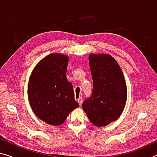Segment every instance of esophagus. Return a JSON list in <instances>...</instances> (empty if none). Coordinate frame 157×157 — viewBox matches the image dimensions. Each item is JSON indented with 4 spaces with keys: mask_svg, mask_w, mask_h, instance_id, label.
Segmentation results:
<instances>
[{
    "mask_svg": "<svg viewBox=\"0 0 157 157\" xmlns=\"http://www.w3.org/2000/svg\"><path fill=\"white\" fill-rule=\"evenodd\" d=\"M78 103H79V105H81L82 103H83V98H82V97H79V98H78Z\"/></svg>",
    "mask_w": 157,
    "mask_h": 157,
    "instance_id": "34e87169",
    "label": "esophagus"
}]
</instances>
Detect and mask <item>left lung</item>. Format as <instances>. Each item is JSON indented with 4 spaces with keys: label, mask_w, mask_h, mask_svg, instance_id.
<instances>
[{
    "label": "left lung",
    "mask_w": 157,
    "mask_h": 157,
    "mask_svg": "<svg viewBox=\"0 0 157 157\" xmlns=\"http://www.w3.org/2000/svg\"><path fill=\"white\" fill-rule=\"evenodd\" d=\"M89 63L93 90L82 107L93 125L103 127L122 114L127 101V86L121 69L110 55L90 54Z\"/></svg>",
    "instance_id": "obj_1"
}]
</instances>
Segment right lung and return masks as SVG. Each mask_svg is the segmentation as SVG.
<instances>
[{
    "mask_svg": "<svg viewBox=\"0 0 157 157\" xmlns=\"http://www.w3.org/2000/svg\"><path fill=\"white\" fill-rule=\"evenodd\" d=\"M69 57L54 53L37 63L30 75L27 96L32 111L51 125H62L79 106L73 86L66 77Z\"/></svg>",
    "mask_w": 157,
    "mask_h": 157,
    "instance_id": "right-lung-1",
    "label": "right lung"
}]
</instances>
